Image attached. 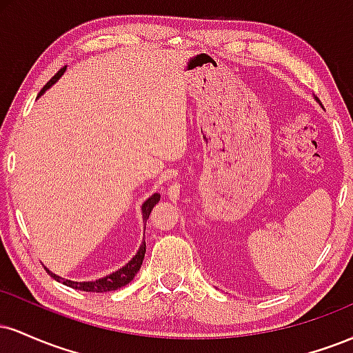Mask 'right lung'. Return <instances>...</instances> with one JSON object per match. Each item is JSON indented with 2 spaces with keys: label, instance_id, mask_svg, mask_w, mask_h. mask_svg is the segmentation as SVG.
<instances>
[{
  "label": "right lung",
  "instance_id": "right-lung-1",
  "mask_svg": "<svg viewBox=\"0 0 353 353\" xmlns=\"http://www.w3.org/2000/svg\"><path fill=\"white\" fill-rule=\"evenodd\" d=\"M64 71H66V66L61 68V70L56 72V74L52 76L50 81H48L46 86L41 89V92H39V96H43V92L46 91V89H50L52 84H54L56 81H58L61 76L64 74ZM39 96H38V98H39ZM159 199H161V194L156 192V194H152V196L149 197V199L144 201L143 208H141V212H143V221H148L149 214H151L152 208L157 204V202H159ZM144 254H145V241H143V244H141L139 250H137L134 257H132L131 261L128 262V264L121 267V269H117L116 272L106 275V277H101V279H96V281H88V282L68 281V279H63V277H59V275L52 274L50 269H46V267H44V269H46V272L50 274L51 277L54 279V281L63 282L64 285L71 287V289L84 290V292H109V290L121 289V287H124L125 283H129V282L132 281V279H134V275L139 272L141 265H143Z\"/></svg>",
  "mask_w": 353,
  "mask_h": 353
}]
</instances>
